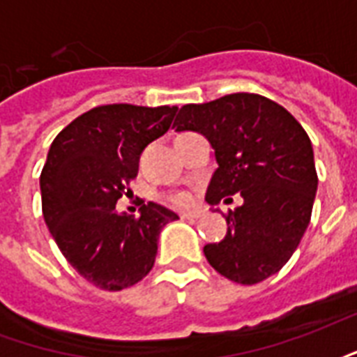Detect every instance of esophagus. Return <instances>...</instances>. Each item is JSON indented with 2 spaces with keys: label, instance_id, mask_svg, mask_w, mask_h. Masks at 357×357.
Returning <instances> with one entry per match:
<instances>
[{
  "label": "esophagus",
  "instance_id": "34e87169",
  "mask_svg": "<svg viewBox=\"0 0 357 357\" xmlns=\"http://www.w3.org/2000/svg\"><path fill=\"white\" fill-rule=\"evenodd\" d=\"M183 220H197V218H201V210H191V212H183L181 214Z\"/></svg>",
  "mask_w": 357,
  "mask_h": 357
}]
</instances>
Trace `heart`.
<instances>
[{"label":"heart","instance_id":"obj_1","mask_svg":"<svg viewBox=\"0 0 357 357\" xmlns=\"http://www.w3.org/2000/svg\"><path fill=\"white\" fill-rule=\"evenodd\" d=\"M168 202L174 204V206H178V208H185V206L191 204V197L187 193H176L168 197Z\"/></svg>","mask_w":357,"mask_h":357}]
</instances>
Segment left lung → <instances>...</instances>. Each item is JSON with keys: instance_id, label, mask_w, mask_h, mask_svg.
Masks as SVG:
<instances>
[{"instance_id": "obj_1", "label": "left lung", "mask_w": 357, "mask_h": 357, "mask_svg": "<svg viewBox=\"0 0 357 357\" xmlns=\"http://www.w3.org/2000/svg\"><path fill=\"white\" fill-rule=\"evenodd\" d=\"M176 132L202 133L216 155L206 201L243 204L225 214L227 235L204 247L218 273L241 284L260 283L289 262L306 231L317 172L312 141L298 120L264 95L231 93L183 105Z\"/></svg>"}]
</instances>
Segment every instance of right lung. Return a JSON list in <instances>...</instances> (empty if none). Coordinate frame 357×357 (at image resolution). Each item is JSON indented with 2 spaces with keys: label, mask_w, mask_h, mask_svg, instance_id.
I'll list each match as a JSON object with an SVG mask.
<instances>
[{
  "label": "right lung",
  "mask_w": 357,
  "mask_h": 357,
  "mask_svg": "<svg viewBox=\"0 0 357 357\" xmlns=\"http://www.w3.org/2000/svg\"><path fill=\"white\" fill-rule=\"evenodd\" d=\"M176 110L102 105L51 143L40 176L45 224L68 264L102 291L139 283L155 266L162 227L178 220L156 202L143 204L137 218L116 210L143 149L168 132Z\"/></svg>",
  "instance_id": "add662e5"
}]
</instances>
